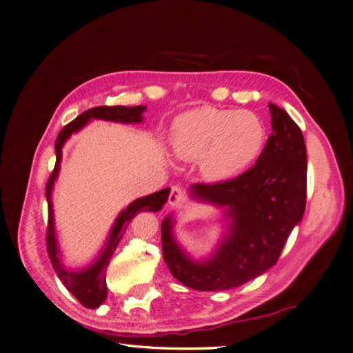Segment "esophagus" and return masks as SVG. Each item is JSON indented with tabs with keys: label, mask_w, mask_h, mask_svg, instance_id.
Instances as JSON below:
<instances>
[{
	"label": "esophagus",
	"mask_w": 353,
	"mask_h": 353,
	"mask_svg": "<svg viewBox=\"0 0 353 353\" xmlns=\"http://www.w3.org/2000/svg\"><path fill=\"white\" fill-rule=\"evenodd\" d=\"M185 202V193L181 187H172L171 188V193H170V199H168V204L171 207H179L182 205Z\"/></svg>",
	"instance_id": "34e87169"
}]
</instances>
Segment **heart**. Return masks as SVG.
I'll return each mask as SVG.
<instances>
[{
  "mask_svg": "<svg viewBox=\"0 0 353 353\" xmlns=\"http://www.w3.org/2000/svg\"><path fill=\"white\" fill-rule=\"evenodd\" d=\"M261 117L249 110L198 107L177 117L171 128L172 151L182 160H199L214 183L232 182L255 165L266 146Z\"/></svg>",
  "mask_w": 353,
  "mask_h": 353,
  "instance_id": "1",
  "label": "heart"
}]
</instances>
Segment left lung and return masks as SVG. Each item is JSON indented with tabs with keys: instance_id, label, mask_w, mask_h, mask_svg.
I'll return each instance as SVG.
<instances>
[{
	"instance_id": "left-lung-1",
	"label": "left lung",
	"mask_w": 353,
	"mask_h": 353,
	"mask_svg": "<svg viewBox=\"0 0 353 353\" xmlns=\"http://www.w3.org/2000/svg\"><path fill=\"white\" fill-rule=\"evenodd\" d=\"M272 134L254 168L225 183H193L188 196L221 210L212 252L194 256L176 236V218L162 221L163 259L174 279L198 291L238 288L276 265L307 201V149L302 130L270 103Z\"/></svg>"
}]
</instances>
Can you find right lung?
Instances as JSON below:
<instances>
[{"label": "right lung", "mask_w": 353, "mask_h": 353, "mask_svg": "<svg viewBox=\"0 0 353 353\" xmlns=\"http://www.w3.org/2000/svg\"><path fill=\"white\" fill-rule=\"evenodd\" d=\"M146 112V105H135V107H126V105H115V107H94L87 112L81 113L74 121L67 124L57 135L56 140V168L46 185V201H48V213H50V221H48V238L46 246L48 254L52 263V268L61 279V282L65 285L71 294H73L77 301H79L83 307L87 308H98L103 305V302L107 297V285H105V268L109 265V260L117 249L119 240L123 238V234L126 232L128 225L135 214L141 212H159L166 204L170 196V188H163L160 191H155L152 194L143 196L130 202L129 205L123 208L115 218V223L112 224L107 240L104 241L103 249L99 254L83 266H70L65 263L63 254L61 250V244H59L57 230H56V221H54V207H52V191H54V185L57 182L59 172H61V163H62V149L65 146L71 135H74L87 126L93 119H104V121L112 123H123V124H140L143 123V113Z\"/></svg>", "instance_id": "obj_1"}]
</instances>
